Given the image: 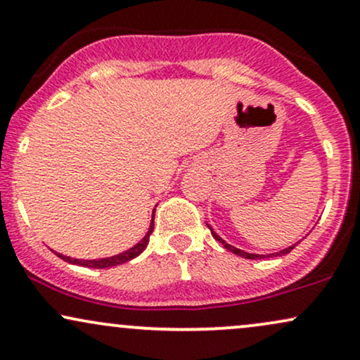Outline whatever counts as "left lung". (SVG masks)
I'll list each match as a JSON object with an SVG mask.
<instances>
[{
	"label": "left lung",
	"instance_id": "obj_1",
	"mask_svg": "<svg viewBox=\"0 0 360 360\" xmlns=\"http://www.w3.org/2000/svg\"><path fill=\"white\" fill-rule=\"evenodd\" d=\"M210 230H212V226H210ZM212 235H213V238L214 240H218L221 243L223 247H225L226 250H230V252H233V254H237V255H240V257H245V259H262V257H266V255H259V254H249V252H243V250H238V249H235V247H232V245H229V243H226L225 240H223V238H220L218 237L217 233L213 232L212 230ZM296 245V243H295ZM295 245L292 247H288V249H284V250H281V252H278V254L276 255H284V254H289V252H291L292 249H295Z\"/></svg>",
	"mask_w": 360,
	"mask_h": 360
}]
</instances>
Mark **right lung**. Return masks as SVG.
Here are the masks:
<instances>
[{
  "label": "right lung",
  "instance_id": "obj_1",
  "mask_svg": "<svg viewBox=\"0 0 360 360\" xmlns=\"http://www.w3.org/2000/svg\"><path fill=\"white\" fill-rule=\"evenodd\" d=\"M152 230H154V217H152L150 226H148V232H147L146 237H143L142 240L137 243V245L131 247L130 250L123 252V254L113 255V257L98 259V260H79V259L65 257V255H62V254H57V255H59L62 260H65V262L77 264V266H84V267H93V269H106V267H115V266H120V264H125V262H128V260L135 259V257H137V255L142 254V252L146 250V247H147V243H148V237H150Z\"/></svg>",
  "mask_w": 360,
  "mask_h": 360
}]
</instances>
